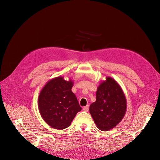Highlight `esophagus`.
Returning a JSON list of instances; mask_svg holds the SVG:
<instances>
[{"label": "esophagus", "instance_id": "obj_1", "mask_svg": "<svg viewBox=\"0 0 160 160\" xmlns=\"http://www.w3.org/2000/svg\"><path fill=\"white\" fill-rule=\"evenodd\" d=\"M83 110L84 111V112H88V110H89V106L87 105V106L83 107Z\"/></svg>", "mask_w": 160, "mask_h": 160}]
</instances>
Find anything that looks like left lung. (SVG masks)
<instances>
[{
  "mask_svg": "<svg viewBox=\"0 0 160 160\" xmlns=\"http://www.w3.org/2000/svg\"><path fill=\"white\" fill-rule=\"evenodd\" d=\"M96 98L89 106L90 114L99 130L108 131L123 119L127 112V99L119 83L111 77H106L100 83Z\"/></svg>",
  "mask_w": 160,
  "mask_h": 160,
  "instance_id": "1",
  "label": "left lung"
}]
</instances>
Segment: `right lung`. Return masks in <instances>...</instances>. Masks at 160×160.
Instances as JSON below:
<instances>
[{
	"label": "right lung",
	"instance_id": "1",
	"mask_svg": "<svg viewBox=\"0 0 160 160\" xmlns=\"http://www.w3.org/2000/svg\"><path fill=\"white\" fill-rule=\"evenodd\" d=\"M73 82L58 77L50 80L41 89L38 108L43 119L57 130L69 127L77 113L82 110L71 89Z\"/></svg>",
	"mask_w": 160,
	"mask_h": 160
}]
</instances>
